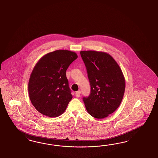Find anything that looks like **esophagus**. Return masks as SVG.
<instances>
[{
    "label": "esophagus",
    "mask_w": 158,
    "mask_h": 158,
    "mask_svg": "<svg viewBox=\"0 0 158 158\" xmlns=\"http://www.w3.org/2000/svg\"><path fill=\"white\" fill-rule=\"evenodd\" d=\"M80 95H81V91H77L75 93V96L77 97H80Z\"/></svg>",
    "instance_id": "obj_1"
}]
</instances>
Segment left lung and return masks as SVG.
<instances>
[{"label": "left lung", "mask_w": 158, "mask_h": 158, "mask_svg": "<svg viewBox=\"0 0 158 158\" xmlns=\"http://www.w3.org/2000/svg\"><path fill=\"white\" fill-rule=\"evenodd\" d=\"M91 90L83 98L86 110L93 117L102 119L114 112L124 96L125 79L119 65L108 53L81 51Z\"/></svg>", "instance_id": "8db88e82"}]
</instances>
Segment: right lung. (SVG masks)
<instances>
[{
	"instance_id": "obj_1",
	"label": "right lung",
	"mask_w": 158,
	"mask_h": 158,
	"mask_svg": "<svg viewBox=\"0 0 158 158\" xmlns=\"http://www.w3.org/2000/svg\"><path fill=\"white\" fill-rule=\"evenodd\" d=\"M77 58L75 52L58 50L46 54L35 65L29 81V96L40 114L55 118L66 110L72 98L66 71Z\"/></svg>"
}]
</instances>
